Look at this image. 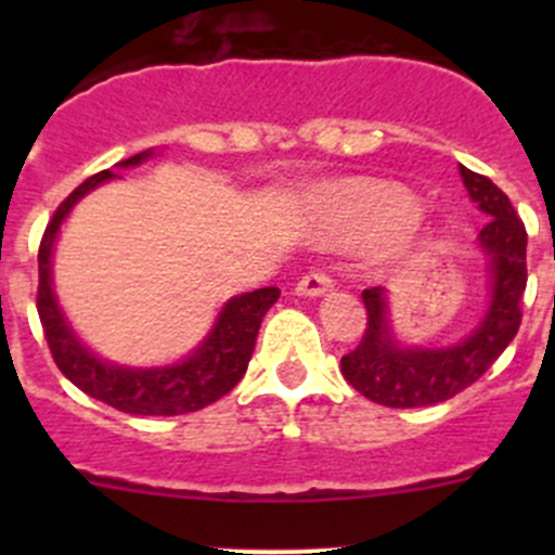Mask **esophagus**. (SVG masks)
<instances>
[{"label":"esophagus","mask_w":555,"mask_h":555,"mask_svg":"<svg viewBox=\"0 0 555 555\" xmlns=\"http://www.w3.org/2000/svg\"><path fill=\"white\" fill-rule=\"evenodd\" d=\"M330 289H333V279L322 271H311L300 279L295 293H298L300 298H322V295H327Z\"/></svg>","instance_id":"obj_1"}]
</instances>
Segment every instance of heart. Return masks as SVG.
Returning a JSON list of instances; mask_svg holds the SVG:
<instances>
[{
	"label": "heart",
	"mask_w": 555,
	"mask_h": 555,
	"mask_svg": "<svg viewBox=\"0 0 555 555\" xmlns=\"http://www.w3.org/2000/svg\"><path fill=\"white\" fill-rule=\"evenodd\" d=\"M418 204L405 188L378 179H346V182L322 184L309 195V215L319 233L330 242L382 236L397 227L384 257H400L411 249L416 238V222H404L416 215Z\"/></svg>",
	"instance_id": "1"
}]
</instances>
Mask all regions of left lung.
Wrapping results in <instances>:
<instances>
[{
	"label": "left lung",
	"mask_w": 555,
	"mask_h": 555,
	"mask_svg": "<svg viewBox=\"0 0 555 555\" xmlns=\"http://www.w3.org/2000/svg\"><path fill=\"white\" fill-rule=\"evenodd\" d=\"M473 204L489 217L478 233L483 251L486 311L456 344L416 346L400 340L386 287L362 293L367 327L360 346L340 360V373L367 400L386 408H424L451 400L478 382L520 327L526 289V231L511 198L489 177L459 166Z\"/></svg>",
	"instance_id": "left-lung-1"
}]
</instances>
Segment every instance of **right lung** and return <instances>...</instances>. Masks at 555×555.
<instances>
[{
    "label": "right lung",
    "instance_id": "right-lung-1",
    "mask_svg": "<svg viewBox=\"0 0 555 555\" xmlns=\"http://www.w3.org/2000/svg\"><path fill=\"white\" fill-rule=\"evenodd\" d=\"M155 155V150L120 160L115 169H133ZM120 179L115 171H99L96 177L86 179L64 204L55 209L53 220L44 228L42 244H39V289L37 311L42 322L44 338H48L50 354H53L59 371L69 378L77 389L96 397L106 405L117 408L133 416H182V413L201 411L220 397H225L246 373V365L255 351L257 330L262 317L279 300V287H262L255 293L236 295L228 300L217 313L215 324L204 335L198 346L182 360L171 365L131 367L99 357L80 335L75 333L64 309L59 306L53 289V249L59 242L61 225L69 211L86 198L99 184Z\"/></svg>",
    "mask_w": 555,
    "mask_h": 555
}]
</instances>
